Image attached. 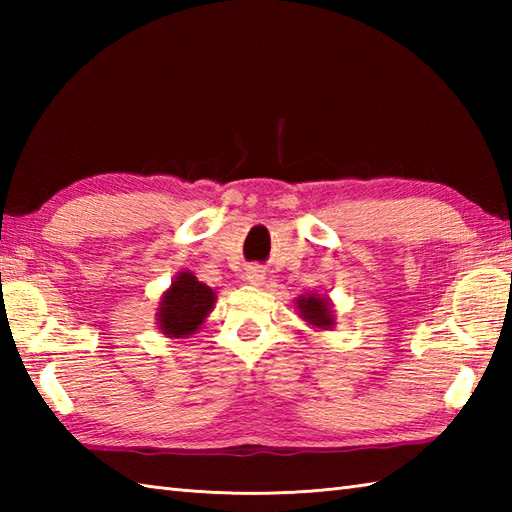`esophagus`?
I'll use <instances>...</instances> for the list:
<instances>
[{
	"mask_svg": "<svg viewBox=\"0 0 512 512\" xmlns=\"http://www.w3.org/2000/svg\"><path fill=\"white\" fill-rule=\"evenodd\" d=\"M246 281L248 284H255V286H259L264 281V270H259L257 266H253V268H248V273H246Z\"/></svg>",
	"mask_w": 512,
	"mask_h": 512,
	"instance_id": "1",
	"label": "esophagus"
}]
</instances>
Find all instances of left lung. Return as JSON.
I'll use <instances>...</instances> for the list:
<instances>
[{
    "label": "left lung",
    "instance_id": "8db88e82",
    "mask_svg": "<svg viewBox=\"0 0 512 512\" xmlns=\"http://www.w3.org/2000/svg\"><path fill=\"white\" fill-rule=\"evenodd\" d=\"M297 308L301 319L314 325L319 330H330L334 328V314H332V303L328 297L321 295H301L297 299Z\"/></svg>",
    "mask_w": 512,
    "mask_h": 512
}]
</instances>
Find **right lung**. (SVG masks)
Segmentation results:
<instances>
[{
  "mask_svg": "<svg viewBox=\"0 0 512 512\" xmlns=\"http://www.w3.org/2000/svg\"><path fill=\"white\" fill-rule=\"evenodd\" d=\"M215 306V292L198 281L193 273L184 270L173 279L171 288L162 295L156 314L158 328L162 334L173 339H184L200 330L204 319Z\"/></svg>",
  "mask_w": 512,
  "mask_h": 512,
  "instance_id": "obj_1",
  "label": "right lung"
}]
</instances>
